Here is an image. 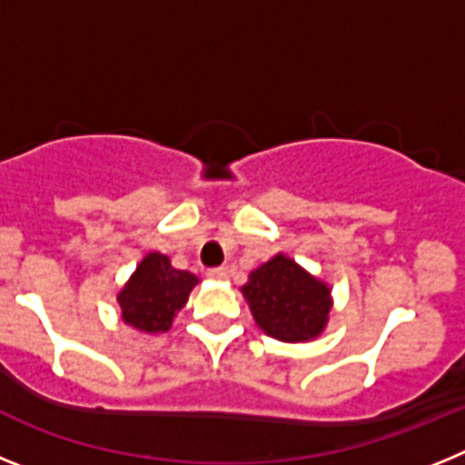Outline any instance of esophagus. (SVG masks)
I'll return each instance as SVG.
<instances>
[{
	"mask_svg": "<svg viewBox=\"0 0 465 465\" xmlns=\"http://www.w3.org/2000/svg\"><path fill=\"white\" fill-rule=\"evenodd\" d=\"M207 277L212 279V282H225V279H228V268H212V270H207Z\"/></svg>",
	"mask_w": 465,
	"mask_h": 465,
	"instance_id": "1",
	"label": "esophagus"
}]
</instances>
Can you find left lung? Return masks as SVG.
Segmentation results:
<instances>
[{
    "label": "left lung",
    "instance_id": "8db88e82",
    "mask_svg": "<svg viewBox=\"0 0 465 465\" xmlns=\"http://www.w3.org/2000/svg\"><path fill=\"white\" fill-rule=\"evenodd\" d=\"M253 322L279 342H310L331 319V286L286 253H277L249 274L242 286Z\"/></svg>",
    "mask_w": 465,
    "mask_h": 465
}]
</instances>
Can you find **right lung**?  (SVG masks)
Segmentation results:
<instances>
[{"mask_svg":"<svg viewBox=\"0 0 465 465\" xmlns=\"http://www.w3.org/2000/svg\"><path fill=\"white\" fill-rule=\"evenodd\" d=\"M197 283L193 272L172 268L170 256L149 252L116 295L123 323L142 335L167 332Z\"/></svg>","mask_w":465,"mask_h":465,"instance_id":"1","label":"right lung"}]
</instances>
